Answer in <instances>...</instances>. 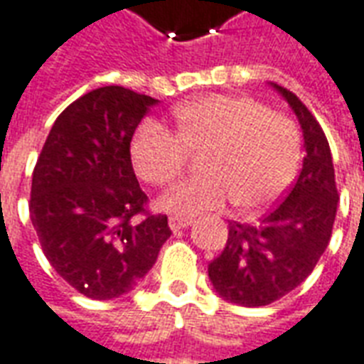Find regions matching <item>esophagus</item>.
<instances>
[{
	"label": "esophagus",
	"mask_w": 364,
	"mask_h": 364,
	"mask_svg": "<svg viewBox=\"0 0 364 364\" xmlns=\"http://www.w3.org/2000/svg\"><path fill=\"white\" fill-rule=\"evenodd\" d=\"M188 225H192V219H184V218H170L168 219V228L172 229V231L186 229Z\"/></svg>",
	"instance_id": "esophagus-1"
}]
</instances>
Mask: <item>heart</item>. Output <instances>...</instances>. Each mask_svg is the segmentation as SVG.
<instances>
[{
  "mask_svg": "<svg viewBox=\"0 0 364 364\" xmlns=\"http://www.w3.org/2000/svg\"><path fill=\"white\" fill-rule=\"evenodd\" d=\"M178 135L156 121H145L131 141L136 174L156 186L180 176L186 149L205 146V174L186 180L162 196L161 208L192 218L221 210L233 200L237 210L257 213L280 200L300 164L298 125L245 95L213 94L174 109Z\"/></svg>",
  "mask_w": 364,
  "mask_h": 364,
  "instance_id": "heart-1",
  "label": "heart"
}]
</instances>
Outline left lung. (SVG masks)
<instances>
[{
	"instance_id": "1",
	"label": "left lung",
	"mask_w": 364,
	"mask_h": 364,
	"mask_svg": "<svg viewBox=\"0 0 364 364\" xmlns=\"http://www.w3.org/2000/svg\"><path fill=\"white\" fill-rule=\"evenodd\" d=\"M270 86L296 113L306 156L286 200L257 223L231 221L225 249L208 267L213 290L245 308L269 306L310 277L329 245L339 200L326 133L290 90Z\"/></svg>"
}]
</instances>
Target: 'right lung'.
Returning a JSON list of instances; mask_svg holds the SVG:
<instances>
[{"label": "right lung", "instance_id": "add662e5", "mask_svg": "<svg viewBox=\"0 0 364 364\" xmlns=\"http://www.w3.org/2000/svg\"><path fill=\"white\" fill-rule=\"evenodd\" d=\"M151 95L105 86L54 121L31 186V221L60 277L92 300L141 284L170 237L166 215H145L146 194L131 164V139Z\"/></svg>", "mask_w": 364, "mask_h": 364}]
</instances>
